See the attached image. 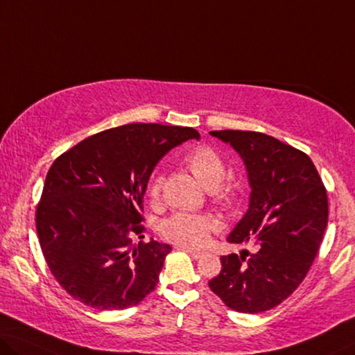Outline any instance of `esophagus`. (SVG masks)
Wrapping results in <instances>:
<instances>
[{"instance_id": "esophagus-1", "label": "esophagus", "mask_w": 355, "mask_h": 355, "mask_svg": "<svg viewBox=\"0 0 355 355\" xmlns=\"http://www.w3.org/2000/svg\"><path fill=\"white\" fill-rule=\"evenodd\" d=\"M180 250H183V252H187L189 257L191 258H194V260H198V258H200L204 255L202 252H198V250H191V248H188V247H180Z\"/></svg>"}]
</instances>
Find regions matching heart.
<instances>
[{
  "label": "heart",
  "instance_id": "obj_1",
  "mask_svg": "<svg viewBox=\"0 0 355 355\" xmlns=\"http://www.w3.org/2000/svg\"><path fill=\"white\" fill-rule=\"evenodd\" d=\"M184 164L196 180L209 189L214 202L221 209H231L237 200V188L225 183L226 166L223 157L210 146H196L184 156ZM164 177L156 175L148 187L153 202L159 200ZM215 230V221L200 215L175 214L162 223V236L183 247H202L209 242L210 232Z\"/></svg>",
  "mask_w": 355,
  "mask_h": 355
}]
</instances>
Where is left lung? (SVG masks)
I'll return each instance as SVG.
<instances>
[{"label": "left lung", "instance_id": "8db88e82", "mask_svg": "<svg viewBox=\"0 0 355 355\" xmlns=\"http://www.w3.org/2000/svg\"><path fill=\"white\" fill-rule=\"evenodd\" d=\"M245 164L250 202L228 236L255 252L221 257L209 287L228 308L258 314L288 298L308 274L329 223V199L306 153L260 132L214 130ZM248 256V259L245 257Z\"/></svg>", "mask_w": 355, "mask_h": 355}]
</instances>
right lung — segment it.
Listing matches in <instances>:
<instances>
[{"mask_svg": "<svg viewBox=\"0 0 355 355\" xmlns=\"http://www.w3.org/2000/svg\"><path fill=\"white\" fill-rule=\"evenodd\" d=\"M193 127L125 124L87 137L47 172L36 231L52 276L95 309L139 304L159 282L172 247L144 239V194L172 148L199 140Z\"/></svg>", "mask_w": 355, "mask_h": 355, "instance_id": "obj_1", "label": "right lung"}]
</instances>
